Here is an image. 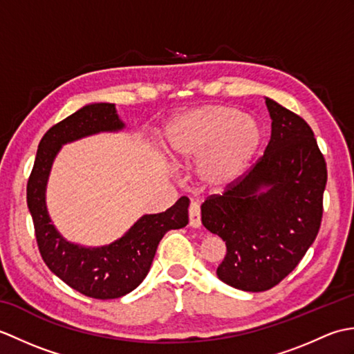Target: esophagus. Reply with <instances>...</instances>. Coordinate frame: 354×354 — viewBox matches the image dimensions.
Returning a JSON list of instances; mask_svg holds the SVG:
<instances>
[{"label": "esophagus", "instance_id": "1", "mask_svg": "<svg viewBox=\"0 0 354 354\" xmlns=\"http://www.w3.org/2000/svg\"><path fill=\"white\" fill-rule=\"evenodd\" d=\"M189 219H190V227L192 228H199L201 222V207L196 202H192L189 207Z\"/></svg>", "mask_w": 354, "mask_h": 354}]
</instances>
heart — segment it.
<instances>
[{
	"label": "heart",
	"instance_id": "1",
	"mask_svg": "<svg viewBox=\"0 0 354 354\" xmlns=\"http://www.w3.org/2000/svg\"><path fill=\"white\" fill-rule=\"evenodd\" d=\"M263 145L255 118L232 104H204L183 112L165 129L170 160L185 167L202 158L198 175L209 189H221L242 178Z\"/></svg>",
	"mask_w": 354,
	"mask_h": 354
}]
</instances>
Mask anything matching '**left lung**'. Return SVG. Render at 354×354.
Wrapping results in <instances>:
<instances>
[{
	"label": "left lung",
	"mask_w": 354,
	"mask_h": 354,
	"mask_svg": "<svg viewBox=\"0 0 354 354\" xmlns=\"http://www.w3.org/2000/svg\"><path fill=\"white\" fill-rule=\"evenodd\" d=\"M272 120L260 160L222 194L202 204V225L227 245L216 274L246 292L288 277L321 227L326 160L304 120L266 97Z\"/></svg>",
	"instance_id": "8db88e82"
}]
</instances>
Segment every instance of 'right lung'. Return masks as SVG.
<instances>
[{
	"mask_svg": "<svg viewBox=\"0 0 354 354\" xmlns=\"http://www.w3.org/2000/svg\"><path fill=\"white\" fill-rule=\"evenodd\" d=\"M123 127L114 103L86 104L44 135L27 183V205L45 265L70 288L97 299L120 298L140 286L165 232L184 228L189 223L190 201L185 196L164 213L140 217L123 237L100 248L74 245L51 223L45 190L59 150L66 142L99 132H117Z\"/></svg>",
	"mask_w": 354,
	"mask_h": 354,
	"instance_id": "add662e5",
	"label": "right lung"
}]
</instances>
